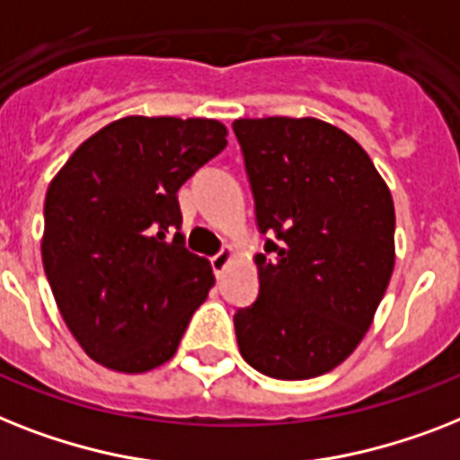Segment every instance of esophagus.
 Segmentation results:
<instances>
[{"mask_svg": "<svg viewBox=\"0 0 460 460\" xmlns=\"http://www.w3.org/2000/svg\"><path fill=\"white\" fill-rule=\"evenodd\" d=\"M234 257H236V250L229 248V245H226V248H224L222 252H217V255L212 257L210 262H212V271H215V276H222L224 269L229 267Z\"/></svg>", "mask_w": 460, "mask_h": 460, "instance_id": "obj_1", "label": "esophagus"}]
</instances>
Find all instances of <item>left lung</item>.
<instances>
[{
    "instance_id": "left-lung-1",
    "label": "left lung",
    "mask_w": 460,
    "mask_h": 460,
    "mask_svg": "<svg viewBox=\"0 0 460 460\" xmlns=\"http://www.w3.org/2000/svg\"><path fill=\"white\" fill-rule=\"evenodd\" d=\"M257 226L260 295L234 316L243 359L307 380L357 349L394 269V203L368 153L316 118L236 120Z\"/></svg>"
}]
</instances>
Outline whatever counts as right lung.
<instances>
[{
	"label": "right lung",
	"instance_id": "1",
	"mask_svg": "<svg viewBox=\"0 0 460 460\" xmlns=\"http://www.w3.org/2000/svg\"><path fill=\"white\" fill-rule=\"evenodd\" d=\"M208 118L127 115L56 172L44 200L42 262L66 326L89 359L146 373L174 357L215 286L189 252L177 191L226 146Z\"/></svg>",
	"mask_w": 460,
	"mask_h": 460
}]
</instances>
